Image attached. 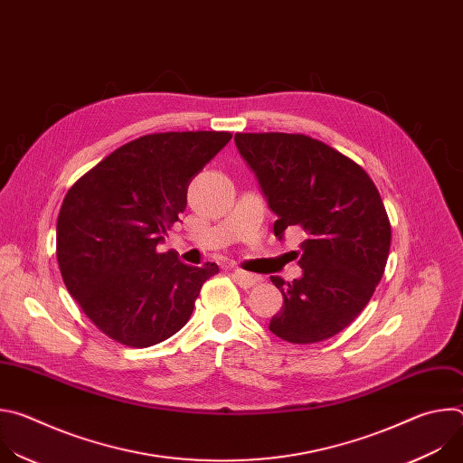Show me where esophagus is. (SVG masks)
Returning <instances> with one entry per match:
<instances>
[{"mask_svg": "<svg viewBox=\"0 0 463 463\" xmlns=\"http://www.w3.org/2000/svg\"><path fill=\"white\" fill-rule=\"evenodd\" d=\"M232 277L240 284V288H243V289L252 288V286H256L260 282L258 275H252V273H247V271H241V269H234Z\"/></svg>", "mask_w": 463, "mask_h": 463, "instance_id": "34e87169", "label": "esophagus"}]
</instances>
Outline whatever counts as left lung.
<instances>
[{
  "label": "left lung",
  "instance_id": "left-lung-1",
  "mask_svg": "<svg viewBox=\"0 0 463 463\" xmlns=\"http://www.w3.org/2000/svg\"><path fill=\"white\" fill-rule=\"evenodd\" d=\"M234 141L279 218L275 236L306 232L302 279L271 277L284 306L269 329L293 345L337 335L384 273L392 231L377 186L355 161L304 134H236Z\"/></svg>",
  "mask_w": 463,
  "mask_h": 463
}]
</instances>
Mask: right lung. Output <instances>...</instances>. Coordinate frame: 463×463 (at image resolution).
Instances as JSON below:
<instances>
[{"label": "right lung", "instance_id": "obj_1", "mask_svg": "<svg viewBox=\"0 0 463 463\" xmlns=\"http://www.w3.org/2000/svg\"><path fill=\"white\" fill-rule=\"evenodd\" d=\"M229 131H165L129 141L63 197L56 260L70 295L109 339L148 348L188 322L216 263L192 268L157 245L186 207L194 175L231 141Z\"/></svg>", "mask_w": 463, "mask_h": 463}]
</instances>
